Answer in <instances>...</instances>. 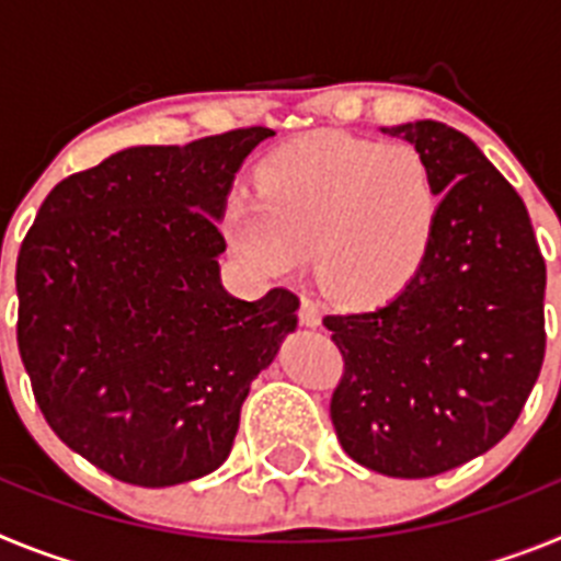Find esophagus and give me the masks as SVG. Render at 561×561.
<instances>
[{
  "mask_svg": "<svg viewBox=\"0 0 561 561\" xmlns=\"http://www.w3.org/2000/svg\"><path fill=\"white\" fill-rule=\"evenodd\" d=\"M300 323H304L306 329H317V325L323 323L320 306H317V300H311L309 295L300 297Z\"/></svg>",
  "mask_w": 561,
  "mask_h": 561,
  "instance_id": "obj_1",
  "label": "esophagus"
}]
</instances>
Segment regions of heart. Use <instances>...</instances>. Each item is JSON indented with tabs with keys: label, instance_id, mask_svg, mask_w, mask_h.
Returning a JSON list of instances; mask_svg holds the SVG:
<instances>
[{
	"label": "heart",
	"instance_id": "heart-1",
	"mask_svg": "<svg viewBox=\"0 0 561 561\" xmlns=\"http://www.w3.org/2000/svg\"><path fill=\"white\" fill-rule=\"evenodd\" d=\"M444 191L410 142L320 131L277 148L255 173V196L221 213L232 255L261 277L309 261L336 304L374 309L415 284L438 236Z\"/></svg>",
	"mask_w": 561,
	"mask_h": 561
}]
</instances>
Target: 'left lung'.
Instances as JSON below:
<instances>
[{
  "mask_svg": "<svg viewBox=\"0 0 561 561\" xmlns=\"http://www.w3.org/2000/svg\"><path fill=\"white\" fill-rule=\"evenodd\" d=\"M381 131L433 162L444 210L404 295L323 320L345 359L331 421L365 469L433 478L523 413L545 356V261L523 199L466 134L438 121Z\"/></svg>",
  "mask_w": 561,
  "mask_h": 561,
  "instance_id": "left-lung-1",
  "label": "left lung"
}]
</instances>
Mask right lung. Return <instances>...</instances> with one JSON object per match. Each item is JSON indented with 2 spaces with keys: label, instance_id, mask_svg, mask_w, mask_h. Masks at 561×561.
Listing matches in <instances>:
<instances>
[{
  "label": "right lung",
  "instance_id": "add662e5",
  "mask_svg": "<svg viewBox=\"0 0 561 561\" xmlns=\"http://www.w3.org/2000/svg\"><path fill=\"white\" fill-rule=\"evenodd\" d=\"M264 126L134 146L58 182L16 261L19 354L53 433L123 483H187L232 449L300 300L221 286L232 180Z\"/></svg>",
  "mask_w": 561,
  "mask_h": 561
}]
</instances>
